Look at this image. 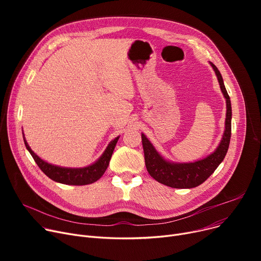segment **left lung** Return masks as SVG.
Returning <instances> with one entry per match:
<instances>
[{
	"label": "left lung",
	"mask_w": 261,
	"mask_h": 261,
	"mask_svg": "<svg viewBox=\"0 0 261 261\" xmlns=\"http://www.w3.org/2000/svg\"><path fill=\"white\" fill-rule=\"evenodd\" d=\"M211 65L214 68L219 85H220V89L223 93L224 98L226 99L225 130L222 140L215 151L205 159L194 163H172L164 159L146 138L145 134H142L147 171L154 180L166 186L172 188H194L199 186L208 179L226 155L231 134L230 99L220 72H219L214 63L211 62Z\"/></svg>",
	"instance_id": "obj_1"
}]
</instances>
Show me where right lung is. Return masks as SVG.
<instances>
[{
    "instance_id": "add662e5",
    "label": "right lung",
    "mask_w": 261,
    "mask_h": 261,
    "mask_svg": "<svg viewBox=\"0 0 261 261\" xmlns=\"http://www.w3.org/2000/svg\"><path fill=\"white\" fill-rule=\"evenodd\" d=\"M119 139V136L115 138L111 143H110L105 150L102 155L92 165L84 168H66V167H59L56 165H51L47 162L41 160L34 151L31 149V147L27 144L24 135L23 140L24 144L26 146V149L29 150L30 153L32 154L33 159L35 160L36 164L39 166V168L45 173L49 179H51L55 182H58L61 184H67V185H88L99 180L105 173L106 169L109 166V162L111 160L112 153L114 151V148L116 146V143Z\"/></svg>"
}]
</instances>
